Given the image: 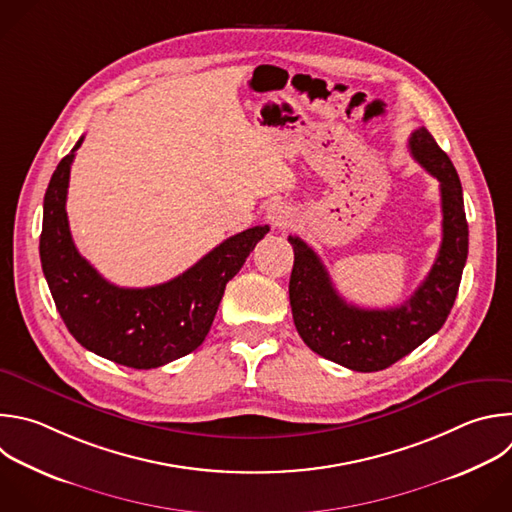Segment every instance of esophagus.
<instances>
[{
	"mask_svg": "<svg viewBox=\"0 0 512 512\" xmlns=\"http://www.w3.org/2000/svg\"><path fill=\"white\" fill-rule=\"evenodd\" d=\"M291 219V209L285 203H271L267 209V221L275 229H283Z\"/></svg>",
	"mask_w": 512,
	"mask_h": 512,
	"instance_id": "esophagus-1",
	"label": "esophagus"
}]
</instances>
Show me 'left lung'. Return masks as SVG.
I'll list each match as a JSON object with an SVG mask.
<instances>
[{
    "label": "left lung",
    "instance_id": "8db88e82",
    "mask_svg": "<svg viewBox=\"0 0 512 512\" xmlns=\"http://www.w3.org/2000/svg\"><path fill=\"white\" fill-rule=\"evenodd\" d=\"M412 156L440 183L442 243L438 257L398 307L362 309L339 295L317 253L289 235L295 253L289 303L297 333L309 350L354 372H380L408 356L446 321L468 255V223L462 187L448 154L422 126L408 140Z\"/></svg>",
    "mask_w": 512,
    "mask_h": 512
}]
</instances>
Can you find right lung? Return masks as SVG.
<instances>
[{
    "label": "right lung",
    "instance_id": "add662e5",
    "mask_svg": "<svg viewBox=\"0 0 512 512\" xmlns=\"http://www.w3.org/2000/svg\"><path fill=\"white\" fill-rule=\"evenodd\" d=\"M82 140L60 160L44 197L40 259L54 303L76 342L96 356L134 370L175 362L205 342L225 285L269 227L229 237L166 283L144 289L112 285L78 253L68 225L70 166Z\"/></svg>",
    "mask_w": 512,
    "mask_h": 512
}]
</instances>
